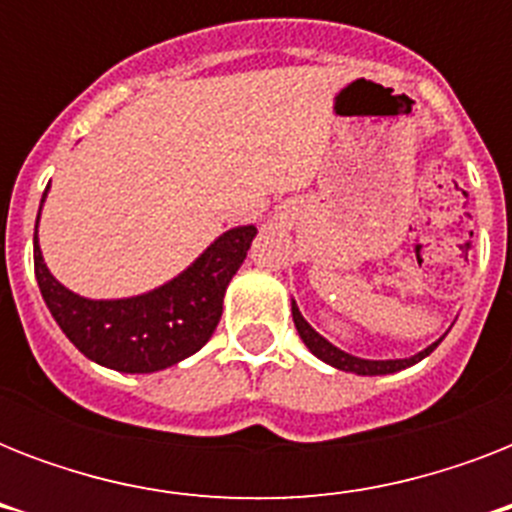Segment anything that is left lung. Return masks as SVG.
I'll list each match as a JSON object with an SVG mask.
<instances>
[{
    "mask_svg": "<svg viewBox=\"0 0 512 512\" xmlns=\"http://www.w3.org/2000/svg\"><path fill=\"white\" fill-rule=\"evenodd\" d=\"M292 319H295L297 335H300V340L308 345V350H311L313 356L321 358L324 364L335 366V369H342V372L366 374V377H374V374H393V372H401V369H406V366H414L417 361H422L425 356H430V353L438 348V342L444 340V337H441V340H436L433 345H428V348L420 350V353H414V356H409V358L372 361V358H358V356H353V353H345V350H340L337 345H332L327 337H321L319 332H316V329H313L311 324L303 319V313H300V308H297L295 300H292Z\"/></svg>",
    "mask_w": 512,
    "mask_h": 512,
    "instance_id": "1",
    "label": "left lung"
}]
</instances>
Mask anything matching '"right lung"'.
<instances>
[{"instance_id":"right-lung-1","label":"right lung","mask_w":512,"mask_h":512,"mask_svg":"<svg viewBox=\"0 0 512 512\" xmlns=\"http://www.w3.org/2000/svg\"><path fill=\"white\" fill-rule=\"evenodd\" d=\"M44 199L47 191L42 204ZM255 233V225L225 231L183 273L146 295L90 300L52 276L34 231L36 284L63 335L90 361L127 374L159 372L193 356L212 337L223 316L225 289L244 263Z\"/></svg>"}]
</instances>
